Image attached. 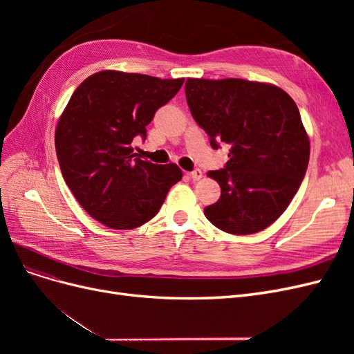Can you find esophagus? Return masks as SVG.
<instances>
[{
  "mask_svg": "<svg viewBox=\"0 0 354 354\" xmlns=\"http://www.w3.org/2000/svg\"><path fill=\"white\" fill-rule=\"evenodd\" d=\"M189 177L192 178V180H201L202 178V171L201 169H194V171H190L189 173Z\"/></svg>",
  "mask_w": 354,
  "mask_h": 354,
  "instance_id": "34e87169",
  "label": "esophagus"
}]
</instances>
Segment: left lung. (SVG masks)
I'll return each mask as SVG.
<instances>
[{
  "label": "left lung",
  "mask_w": 354,
  "mask_h": 354,
  "mask_svg": "<svg viewBox=\"0 0 354 354\" xmlns=\"http://www.w3.org/2000/svg\"><path fill=\"white\" fill-rule=\"evenodd\" d=\"M186 100L212 149L229 160L208 176L221 187L205 217L223 232L257 233L279 218L306 176L310 142L295 102L279 87L239 78L186 81Z\"/></svg>",
  "instance_id": "obj_1"
}]
</instances>
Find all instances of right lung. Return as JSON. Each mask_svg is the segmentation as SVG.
<instances>
[{"label":"right lung","mask_w":354,"mask_h":354,"mask_svg":"<svg viewBox=\"0 0 354 354\" xmlns=\"http://www.w3.org/2000/svg\"><path fill=\"white\" fill-rule=\"evenodd\" d=\"M185 80L102 71L75 90L56 128V153L68 187L90 216L111 229L152 220L183 174L176 164L136 158L134 137Z\"/></svg>","instance_id":"1"}]
</instances>
